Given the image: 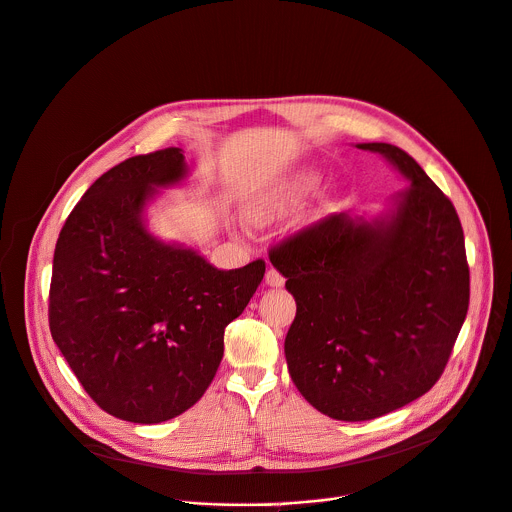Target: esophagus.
I'll list each match as a JSON object with an SVG mask.
<instances>
[{
    "mask_svg": "<svg viewBox=\"0 0 512 512\" xmlns=\"http://www.w3.org/2000/svg\"><path fill=\"white\" fill-rule=\"evenodd\" d=\"M266 284L274 286V288H280V286H284V276L276 268H268L266 270Z\"/></svg>",
    "mask_w": 512,
    "mask_h": 512,
    "instance_id": "34e87169",
    "label": "esophagus"
}]
</instances>
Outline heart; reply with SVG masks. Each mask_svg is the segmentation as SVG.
Returning <instances> with one entry per match:
<instances>
[{"instance_id":"1","label":"heart","mask_w":512,"mask_h":512,"mask_svg":"<svg viewBox=\"0 0 512 512\" xmlns=\"http://www.w3.org/2000/svg\"><path fill=\"white\" fill-rule=\"evenodd\" d=\"M319 185V175L313 171H298L282 177L260 191H256L246 203V216L256 226H266L294 208L309 197Z\"/></svg>"}]
</instances>
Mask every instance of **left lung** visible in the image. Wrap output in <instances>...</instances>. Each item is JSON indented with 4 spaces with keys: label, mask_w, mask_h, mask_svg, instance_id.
<instances>
[{
    "label": "left lung",
    "mask_w": 512,
    "mask_h": 512,
    "mask_svg": "<svg viewBox=\"0 0 512 512\" xmlns=\"http://www.w3.org/2000/svg\"><path fill=\"white\" fill-rule=\"evenodd\" d=\"M410 183L371 218L337 214L274 248L296 300L288 373L333 420L365 422L440 379L468 313L470 272L452 201L395 145L359 143Z\"/></svg>",
    "instance_id": "8db88e82"
}]
</instances>
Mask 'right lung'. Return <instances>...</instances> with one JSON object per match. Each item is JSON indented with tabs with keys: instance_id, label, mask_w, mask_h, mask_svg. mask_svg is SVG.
Listing matches in <instances>:
<instances>
[{
	"instance_id": "add662e5",
	"label": "right lung",
	"mask_w": 512,
	"mask_h": 512,
	"mask_svg": "<svg viewBox=\"0 0 512 512\" xmlns=\"http://www.w3.org/2000/svg\"><path fill=\"white\" fill-rule=\"evenodd\" d=\"M187 171L177 147L119 163L86 189L54 250L52 339L102 410L133 424L167 422L206 393L224 329L266 270H218L149 232V203Z\"/></svg>"
}]
</instances>
